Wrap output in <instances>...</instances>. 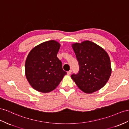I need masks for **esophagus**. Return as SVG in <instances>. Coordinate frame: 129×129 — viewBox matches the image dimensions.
Instances as JSON below:
<instances>
[{
	"instance_id": "esophagus-1",
	"label": "esophagus",
	"mask_w": 129,
	"mask_h": 129,
	"mask_svg": "<svg viewBox=\"0 0 129 129\" xmlns=\"http://www.w3.org/2000/svg\"><path fill=\"white\" fill-rule=\"evenodd\" d=\"M71 72H72V70H69V71H68V72H67V74H68V75H70V74H71Z\"/></svg>"
}]
</instances>
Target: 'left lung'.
<instances>
[{
  "mask_svg": "<svg viewBox=\"0 0 129 129\" xmlns=\"http://www.w3.org/2000/svg\"><path fill=\"white\" fill-rule=\"evenodd\" d=\"M78 61L79 71L71 78L85 93H92L106 84L111 75L110 58L104 49L95 43L84 41L72 45Z\"/></svg>",
  "mask_w": 129,
  "mask_h": 129,
  "instance_id": "8db88e82",
  "label": "left lung"
}]
</instances>
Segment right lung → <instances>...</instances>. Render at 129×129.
<instances>
[{"label": "right lung", "mask_w": 129, "mask_h": 129, "mask_svg": "<svg viewBox=\"0 0 129 129\" xmlns=\"http://www.w3.org/2000/svg\"><path fill=\"white\" fill-rule=\"evenodd\" d=\"M60 44L50 40L33 48L25 62V74L31 86L41 93H49L57 88L67 72L57 57Z\"/></svg>", "instance_id": "right-lung-1"}]
</instances>
